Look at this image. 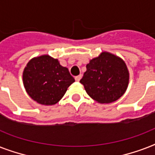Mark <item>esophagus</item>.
Listing matches in <instances>:
<instances>
[{
  "mask_svg": "<svg viewBox=\"0 0 155 155\" xmlns=\"http://www.w3.org/2000/svg\"><path fill=\"white\" fill-rule=\"evenodd\" d=\"M81 77H82V75H77V76H75V81H77V82H79L80 80V79H81Z\"/></svg>",
  "mask_w": 155,
  "mask_h": 155,
  "instance_id": "1",
  "label": "esophagus"
}]
</instances>
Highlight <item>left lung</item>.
I'll return each instance as SVG.
<instances>
[{
  "instance_id": "left-lung-1",
  "label": "left lung",
  "mask_w": 155,
  "mask_h": 155,
  "mask_svg": "<svg viewBox=\"0 0 155 155\" xmlns=\"http://www.w3.org/2000/svg\"><path fill=\"white\" fill-rule=\"evenodd\" d=\"M80 82L91 98L108 104L122 96L129 84V71L121 58L108 52L90 61Z\"/></svg>"
}]
</instances>
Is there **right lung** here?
I'll use <instances>...</instances> for the list:
<instances>
[{"label": "right lung", "mask_w": 155, "mask_h": 155, "mask_svg": "<svg viewBox=\"0 0 155 155\" xmlns=\"http://www.w3.org/2000/svg\"><path fill=\"white\" fill-rule=\"evenodd\" d=\"M74 82L68 68L49 55L31 59L23 72V84L29 96L45 105L59 101Z\"/></svg>", "instance_id": "1"}]
</instances>
